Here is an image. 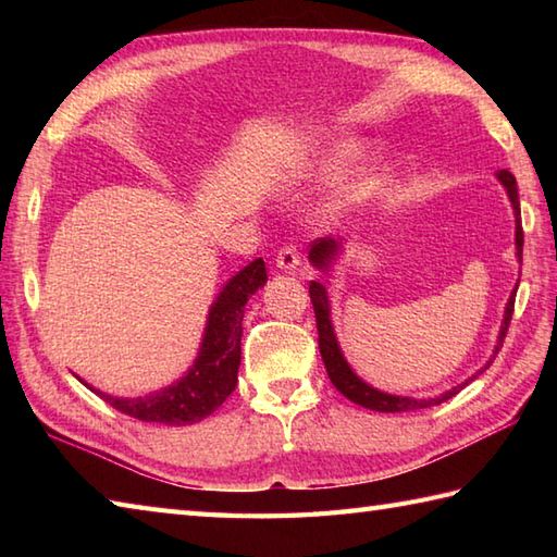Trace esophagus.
Instances as JSON below:
<instances>
[{
    "label": "esophagus",
    "mask_w": 557,
    "mask_h": 557,
    "mask_svg": "<svg viewBox=\"0 0 557 557\" xmlns=\"http://www.w3.org/2000/svg\"><path fill=\"white\" fill-rule=\"evenodd\" d=\"M299 263H301V256L297 251V246H282L275 256V265L280 270H297Z\"/></svg>",
    "instance_id": "obj_1"
}]
</instances>
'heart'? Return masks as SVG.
Here are the masks:
<instances>
[{"mask_svg": "<svg viewBox=\"0 0 557 557\" xmlns=\"http://www.w3.org/2000/svg\"><path fill=\"white\" fill-rule=\"evenodd\" d=\"M359 156H361L359 140H351V138L335 140V144L325 146L321 152H318V156H313V160L309 162V170H313L318 174H325V176H335V174L347 172L351 164L359 160ZM381 180H383L381 170L377 168L369 170L357 184L349 188V200L366 198L373 191V188H377Z\"/></svg>", "mask_w": 557, "mask_h": 557, "instance_id": "b5f03b06", "label": "heart"}]
</instances>
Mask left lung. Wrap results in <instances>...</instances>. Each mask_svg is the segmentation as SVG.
I'll return each mask as SVG.
<instances>
[{
  "label": "left lung",
  "instance_id": "left-lung-1",
  "mask_svg": "<svg viewBox=\"0 0 557 557\" xmlns=\"http://www.w3.org/2000/svg\"><path fill=\"white\" fill-rule=\"evenodd\" d=\"M498 180L505 186L507 196H510V203L515 210V246H517V258L519 263H522V246H524V232H522V212H519V194H517V182L515 176L500 170L498 172ZM342 242H335L333 236H321V239H315L311 244V251L309 258L315 268H321L323 272H327V268L335 263V258L339 253ZM309 294H311V304H313V311H315V325H318V347H321V357L325 363V371L330 375V381L339 389L342 395L347 399H351L354 405H361L366 409H373V411H385V413H397V411H413V409H425V407H435L441 405V401L455 397L461 387L467 383H471V377L467 383H461L453 389H447V393L437 395V397H429V399H413V397H399V395H387L381 393V389L371 387L369 383H363L361 377L351 371V366L347 363L345 354H342L339 345H337V337H335V330L333 323H330V301H327V292L321 285V282H311L309 285ZM515 297H517V287L512 289L510 299H507L505 306V318H503V325H500V335H498V345H495V354L500 351L503 347V339L507 335V327H510L512 321V311H515ZM493 354V359H495ZM493 359L483 366V369H488L493 363ZM481 369V371H483ZM479 371V373H481ZM476 377V375H474Z\"/></svg>",
  "mask_w": 557,
  "mask_h": 557
}]
</instances>
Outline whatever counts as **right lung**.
I'll return each instance as SVG.
<instances>
[{
	"label": "right lung",
	"instance_id": "add662e5",
	"mask_svg": "<svg viewBox=\"0 0 557 557\" xmlns=\"http://www.w3.org/2000/svg\"><path fill=\"white\" fill-rule=\"evenodd\" d=\"M265 282L268 272L263 258H256L222 287L220 297L210 306L198 357L182 381L136 399L112 397L86 385L110 407L138 421L164 425H191L203 421L234 393L242 363L244 306Z\"/></svg>",
	"mask_w": 557,
	"mask_h": 557
}]
</instances>
